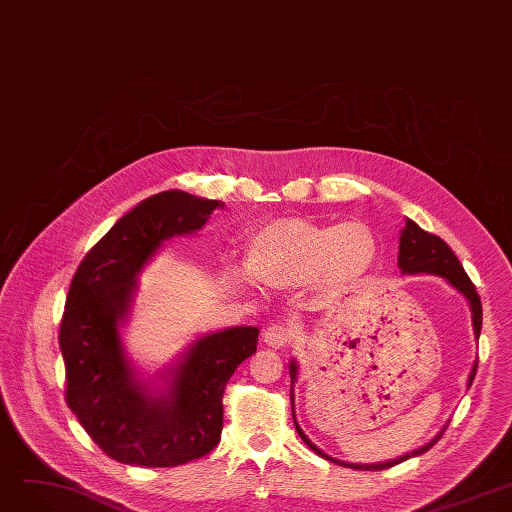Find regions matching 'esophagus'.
Masks as SVG:
<instances>
[{
	"label": "esophagus",
	"instance_id": "esophagus-1",
	"mask_svg": "<svg viewBox=\"0 0 512 512\" xmlns=\"http://www.w3.org/2000/svg\"><path fill=\"white\" fill-rule=\"evenodd\" d=\"M293 339V333L285 325H270L266 331H263V342L270 348H285Z\"/></svg>",
	"mask_w": 512,
	"mask_h": 512
}]
</instances>
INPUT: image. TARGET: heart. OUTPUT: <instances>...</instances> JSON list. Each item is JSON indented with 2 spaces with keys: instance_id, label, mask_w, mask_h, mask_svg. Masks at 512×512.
Returning <instances> with one entry per match:
<instances>
[{
  "instance_id": "b5f03b06",
  "label": "heart",
  "mask_w": 512,
  "mask_h": 512,
  "mask_svg": "<svg viewBox=\"0 0 512 512\" xmlns=\"http://www.w3.org/2000/svg\"><path fill=\"white\" fill-rule=\"evenodd\" d=\"M377 238L365 223H316L301 217L274 219L249 238L246 263H227V278L246 289L314 285L339 295L367 276L377 259Z\"/></svg>"
}]
</instances>
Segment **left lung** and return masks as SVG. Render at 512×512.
I'll return each instance as SVG.
<instances>
[{
	"mask_svg": "<svg viewBox=\"0 0 512 512\" xmlns=\"http://www.w3.org/2000/svg\"><path fill=\"white\" fill-rule=\"evenodd\" d=\"M399 270L401 274H432V276H441L445 278L449 285L460 291L470 304V312H472V327H475V337L479 339L481 335V325H483V308H481V299H479V293L475 289V285H472V280L468 278V274L464 272L460 259L453 255V251L447 246V242L439 236L434 234H428L424 232L422 227L407 219L405 221V227L401 232V240H399ZM477 363L472 365V371L468 375V388L472 386V380H475V373H477ZM289 373H291V411H293V422H295V428L299 432V437L304 439V443L316 451L320 458L325 460H331L335 464H342L346 468H354V470H384V468H390L394 464H401L409 458H415V456H422V453H426L434 443H437L441 439V434L445 432V428L434 437L430 443L422 445L420 449H413L409 453H405V456L396 458V460H388V462H377V464H348V462H342V460H335L331 456H327L325 451H320L308 437L304 434V430L299 428L297 420H295V405H293V386L297 382V373H299V367L295 361H291L289 365Z\"/></svg>",
	"mask_w": 512,
	"mask_h": 512,
	"instance_id": "8db88e82",
	"label": "left lung"
}]
</instances>
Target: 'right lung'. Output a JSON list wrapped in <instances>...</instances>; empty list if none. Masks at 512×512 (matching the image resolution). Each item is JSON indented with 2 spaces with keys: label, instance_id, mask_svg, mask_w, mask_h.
Returning <instances> with one entry per match:
<instances>
[{
  "label": "right lung",
  "instance_id": "right-lung-1",
  "mask_svg": "<svg viewBox=\"0 0 512 512\" xmlns=\"http://www.w3.org/2000/svg\"><path fill=\"white\" fill-rule=\"evenodd\" d=\"M219 200L168 189L139 202L92 246L75 270L59 344L67 405L111 460L170 468L206 456L221 439L223 390L257 350V327L198 337L151 380H141L120 327L128 320L139 274L173 236L202 230Z\"/></svg>",
  "mask_w": 512,
  "mask_h": 512
}]
</instances>
